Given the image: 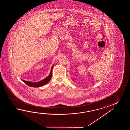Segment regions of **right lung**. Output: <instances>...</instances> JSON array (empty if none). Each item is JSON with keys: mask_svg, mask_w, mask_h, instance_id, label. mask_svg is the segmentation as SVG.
Returning <instances> with one entry per match:
<instances>
[{"mask_svg": "<svg viewBox=\"0 0 130 130\" xmlns=\"http://www.w3.org/2000/svg\"><path fill=\"white\" fill-rule=\"evenodd\" d=\"M53 66V65L52 67L50 75L47 77H46L45 79H43V80H41V81L38 82H37V83H32V82H31L26 81L23 80H22V81H23L25 84H26L28 86H30V87H40L42 86H44V85H46V84L49 82V81L52 78Z\"/></svg>", "mask_w": 130, "mask_h": 130, "instance_id": "right-lung-1", "label": "right lung"}]
</instances>
